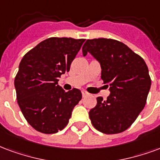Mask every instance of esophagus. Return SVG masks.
<instances>
[{
  "label": "esophagus",
  "mask_w": 160,
  "mask_h": 160,
  "mask_svg": "<svg viewBox=\"0 0 160 160\" xmlns=\"http://www.w3.org/2000/svg\"><path fill=\"white\" fill-rule=\"evenodd\" d=\"M82 95H83V97H86V96L89 95V93L86 92V91H85V90H83L82 91Z\"/></svg>",
  "instance_id": "obj_1"
}]
</instances>
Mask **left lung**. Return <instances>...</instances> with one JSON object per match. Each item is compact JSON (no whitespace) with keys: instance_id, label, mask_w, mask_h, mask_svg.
<instances>
[{"instance_id":"left-lung-1","label":"left lung","mask_w":160,"mask_h":160,"mask_svg":"<svg viewBox=\"0 0 160 160\" xmlns=\"http://www.w3.org/2000/svg\"><path fill=\"white\" fill-rule=\"evenodd\" d=\"M83 56L89 52L101 65V78L109 86L107 100L97 98L90 110L92 125L105 134L125 131L134 122L145 106L151 86L146 62L126 45L113 39L87 40Z\"/></svg>"}]
</instances>
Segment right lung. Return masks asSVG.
Instances as JSON below:
<instances>
[{"instance_id":"add662e5","label":"right lung","mask_w":160,"mask_h":160,"mask_svg":"<svg viewBox=\"0 0 160 160\" xmlns=\"http://www.w3.org/2000/svg\"><path fill=\"white\" fill-rule=\"evenodd\" d=\"M85 39L51 37L28 52L14 80L17 100L23 116L36 131L53 134L68 125L82 94L65 92L58 78L70 69Z\"/></svg>"}]
</instances>
